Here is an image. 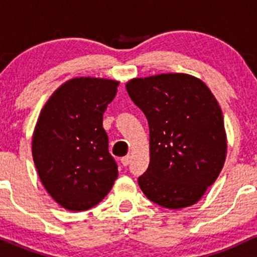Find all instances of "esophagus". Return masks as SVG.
Segmentation results:
<instances>
[{"mask_svg":"<svg viewBox=\"0 0 257 257\" xmlns=\"http://www.w3.org/2000/svg\"><path fill=\"white\" fill-rule=\"evenodd\" d=\"M129 162H131V156H129V155H126L125 157H123L122 159H120V163H122L124 167L128 166Z\"/></svg>","mask_w":257,"mask_h":257,"instance_id":"34e87169","label":"esophagus"}]
</instances>
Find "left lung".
<instances>
[{
    "label": "left lung",
    "mask_w": 257,
    "mask_h": 257,
    "mask_svg": "<svg viewBox=\"0 0 257 257\" xmlns=\"http://www.w3.org/2000/svg\"><path fill=\"white\" fill-rule=\"evenodd\" d=\"M150 128V164L139 176L151 202L169 209L197 203L226 158L222 111L209 88L185 73L134 78L125 85Z\"/></svg>",
    "instance_id": "obj_1"
}]
</instances>
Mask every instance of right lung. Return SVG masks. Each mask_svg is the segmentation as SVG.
I'll return each instance as SVG.
<instances>
[{"instance_id":"1","label":"right lung","mask_w":257,"mask_h":257,"mask_svg":"<svg viewBox=\"0 0 257 257\" xmlns=\"http://www.w3.org/2000/svg\"><path fill=\"white\" fill-rule=\"evenodd\" d=\"M118 82L79 77L54 91L38 117L32 157L52 198L71 211H84L105 198L118 176L108 152L102 114Z\"/></svg>"}]
</instances>
